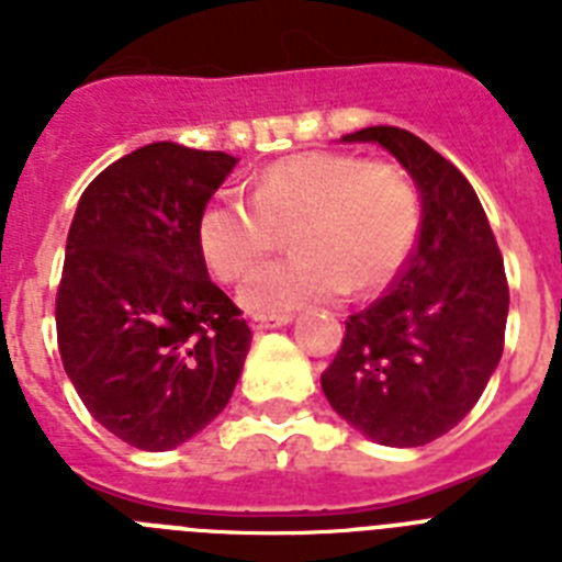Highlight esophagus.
<instances>
[{
    "label": "esophagus",
    "mask_w": 562,
    "mask_h": 562,
    "mask_svg": "<svg viewBox=\"0 0 562 562\" xmlns=\"http://www.w3.org/2000/svg\"><path fill=\"white\" fill-rule=\"evenodd\" d=\"M292 324V315H281V317H256L252 321V331H270V329H281V326Z\"/></svg>",
    "instance_id": "obj_1"
}]
</instances>
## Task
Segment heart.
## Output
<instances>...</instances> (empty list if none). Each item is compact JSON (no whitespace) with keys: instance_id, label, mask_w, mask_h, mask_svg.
Here are the masks:
<instances>
[{"instance_id":"heart-1","label":"heart","mask_w":562,"mask_h":562,"mask_svg":"<svg viewBox=\"0 0 562 562\" xmlns=\"http://www.w3.org/2000/svg\"><path fill=\"white\" fill-rule=\"evenodd\" d=\"M419 193L394 166L351 154L310 151L272 162L252 200L216 196L196 222L202 261L236 281L292 233L295 258L261 267L238 290L252 317L329 304L349 290L369 295L402 270L419 233Z\"/></svg>"}]
</instances>
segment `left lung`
Listing matches in <instances>:
<instances>
[{
  "instance_id": "1",
  "label": "left lung",
  "mask_w": 562,
  "mask_h": 562,
  "mask_svg": "<svg viewBox=\"0 0 562 562\" xmlns=\"http://www.w3.org/2000/svg\"><path fill=\"white\" fill-rule=\"evenodd\" d=\"M374 143L411 173L419 241L389 295L346 321L321 389L331 408L385 448H419L464 419L504 351L509 286L486 213L464 173L396 126L340 137Z\"/></svg>"
}]
</instances>
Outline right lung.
I'll return each instance as SVG.
<instances>
[{"label": "right lung", "mask_w": 562, "mask_h": 562, "mask_svg": "<svg viewBox=\"0 0 562 562\" xmlns=\"http://www.w3.org/2000/svg\"><path fill=\"white\" fill-rule=\"evenodd\" d=\"M225 151L148 143L89 182L56 297L64 371L98 425L162 453L236 389L250 329L213 284L196 222L236 168Z\"/></svg>", "instance_id": "add662e5"}]
</instances>
